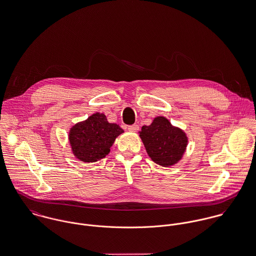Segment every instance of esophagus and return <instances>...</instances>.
I'll return each mask as SVG.
<instances>
[{"mask_svg": "<svg viewBox=\"0 0 256 256\" xmlns=\"http://www.w3.org/2000/svg\"><path fill=\"white\" fill-rule=\"evenodd\" d=\"M138 130H139V125H137V124H134V125L128 126V131H130V132L135 133V132H137Z\"/></svg>", "mask_w": 256, "mask_h": 256, "instance_id": "1", "label": "esophagus"}]
</instances>
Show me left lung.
<instances>
[{
    "label": "left lung",
    "mask_w": 256,
    "mask_h": 256,
    "mask_svg": "<svg viewBox=\"0 0 256 256\" xmlns=\"http://www.w3.org/2000/svg\"><path fill=\"white\" fill-rule=\"evenodd\" d=\"M139 136L150 160L162 167L182 160L188 142L184 130L172 125L165 116L154 117L150 125L142 127Z\"/></svg>",
    "instance_id": "obj_1"
}]
</instances>
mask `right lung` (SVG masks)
<instances>
[{
  "label": "right lung",
  "instance_id": "right-lung-1",
  "mask_svg": "<svg viewBox=\"0 0 256 256\" xmlns=\"http://www.w3.org/2000/svg\"><path fill=\"white\" fill-rule=\"evenodd\" d=\"M124 130L110 123L104 114L96 112L86 120L74 124L68 132L72 154L80 162L93 163L104 158Z\"/></svg>",
  "mask_w": 256,
  "mask_h": 256
}]
</instances>
